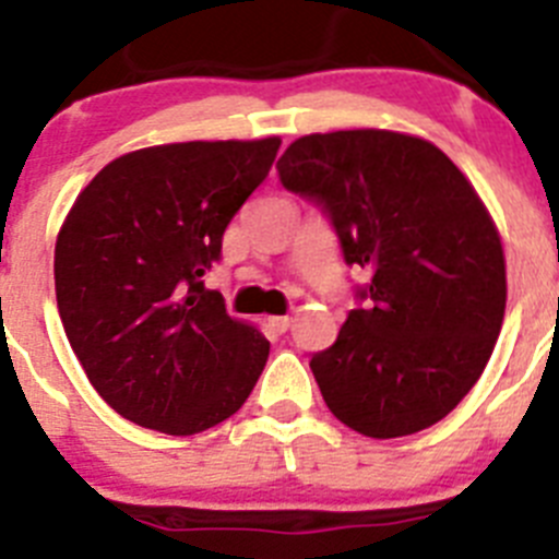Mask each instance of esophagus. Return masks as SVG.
I'll list each match as a JSON object with an SVG mask.
<instances>
[{"mask_svg":"<svg viewBox=\"0 0 559 559\" xmlns=\"http://www.w3.org/2000/svg\"><path fill=\"white\" fill-rule=\"evenodd\" d=\"M267 323H270V329H273V331H278V334H284V331H286V329H289V325H292V317H289V314H278V317H270Z\"/></svg>","mask_w":559,"mask_h":559,"instance_id":"34e87169","label":"esophagus"}]
</instances>
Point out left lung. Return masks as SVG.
Masks as SVG:
<instances>
[{
	"label": "left lung",
	"mask_w": 559,
	"mask_h": 559,
	"mask_svg": "<svg viewBox=\"0 0 559 559\" xmlns=\"http://www.w3.org/2000/svg\"><path fill=\"white\" fill-rule=\"evenodd\" d=\"M278 175L323 203L345 261L370 273L361 309L309 361L329 409L376 440L435 426L504 323V248L474 183L420 135L376 128L300 135Z\"/></svg>",
	"instance_id": "obj_1"
}]
</instances>
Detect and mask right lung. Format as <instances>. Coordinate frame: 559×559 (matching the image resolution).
I'll list each match as a JSON object with an SVG mask.
<instances>
[{"label": "right lung", "instance_id": "1", "mask_svg": "<svg viewBox=\"0 0 559 559\" xmlns=\"http://www.w3.org/2000/svg\"><path fill=\"white\" fill-rule=\"evenodd\" d=\"M278 147L267 135L133 150L69 209L55 242L60 320L94 390L130 424L200 435L259 381L267 336L200 278Z\"/></svg>", "mask_w": 559, "mask_h": 559}]
</instances>
